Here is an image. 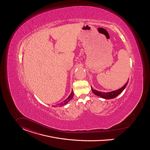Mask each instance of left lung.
Instances as JSON below:
<instances>
[{
	"instance_id": "1",
	"label": "left lung",
	"mask_w": 150,
	"mask_h": 150,
	"mask_svg": "<svg viewBox=\"0 0 150 150\" xmlns=\"http://www.w3.org/2000/svg\"><path fill=\"white\" fill-rule=\"evenodd\" d=\"M129 81H127V82L126 83V84L122 87L120 89L118 90H115V91H110L108 93H103V92H100L99 91H97L96 90H94L92 87H91V90L93 91V93L95 94L96 95L100 96V97L103 98H105V99H111V98H114L115 97H116L117 96H118L120 93L125 89V88L126 87L127 83H128Z\"/></svg>"
}]
</instances>
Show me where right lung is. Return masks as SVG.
Instances as JSON below:
<instances>
[{
    "mask_svg": "<svg viewBox=\"0 0 150 150\" xmlns=\"http://www.w3.org/2000/svg\"><path fill=\"white\" fill-rule=\"evenodd\" d=\"M73 95H74V93H73V89H72L71 93V94L69 95V96L66 100H64L63 102H61L60 103H59V105L60 106H64L65 105H66L68 102H69L70 100L73 98Z\"/></svg>",
    "mask_w": 150,
    "mask_h": 150,
    "instance_id": "right-lung-1",
    "label": "right lung"
}]
</instances>
